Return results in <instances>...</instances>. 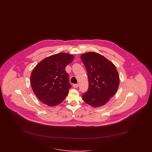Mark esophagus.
<instances>
[{
    "instance_id": "esophagus-1",
    "label": "esophagus",
    "mask_w": 152,
    "mask_h": 152,
    "mask_svg": "<svg viewBox=\"0 0 152 152\" xmlns=\"http://www.w3.org/2000/svg\"><path fill=\"white\" fill-rule=\"evenodd\" d=\"M73 87L75 88H77L78 87V84H74Z\"/></svg>"
}]
</instances>
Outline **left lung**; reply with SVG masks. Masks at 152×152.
I'll list each match as a JSON object with an SVG mask.
<instances>
[{"instance_id":"8db88e82","label":"left lung","mask_w":152,"mask_h":152,"mask_svg":"<svg viewBox=\"0 0 152 152\" xmlns=\"http://www.w3.org/2000/svg\"><path fill=\"white\" fill-rule=\"evenodd\" d=\"M81 59L87 70L88 79V88L83 95V100L94 107L105 105L119 86V76L115 65L94 52L82 54Z\"/></svg>"}]
</instances>
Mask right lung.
<instances>
[{"label": "right lung", "instance_id": "1", "mask_svg": "<svg viewBox=\"0 0 152 152\" xmlns=\"http://www.w3.org/2000/svg\"><path fill=\"white\" fill-rule=\"evenodd\" d=\"M74 56L59 53L42 60L33 69L31 83L37 98L48 106L61 104L67 96L71 85L65 67Z\"/></svg>", "mask_w": 152, "mask_h": 152}]
</instances>
